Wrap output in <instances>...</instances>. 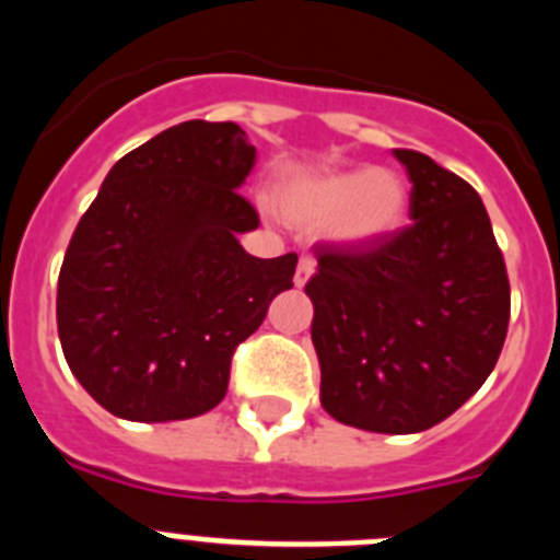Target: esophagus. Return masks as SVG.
Masks as SVG:
<instances>
[{
  "mask_svg": "<svg viewBox=\"0 0 560 560\" xmlns=\"http://www.w3.org/2000/svg\"><path fill=\"white\" fill-rule=\"evenodd\" d=\"M316 264L314 257H300V264H296V271H294V285L296 289H303L305 283L311 280V275H314Z\"/></svg>",
  "mask_w": 560,
  "mask_h": 560,
  "instance_id": "1",
  "label": "esophagus"
}]
</instances>
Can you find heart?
<instances>
[{
  "label": "heart",
  "instance_id": "obj_1",
  "mask_svg": "<svg viewBox=\"0 0 560 560\" xmlns=\"http://www.w3.org/2000/svg\"><path fill=\"white\" fill-rule=\"evenodd\" d=\"M275 205L294 230H328L336 244L368 249L404 230L409 185L393 167L296 173L277 185Z\"/></svg>",
  "mask_w": 560,
  "mask_h": 560
}]
</instances>
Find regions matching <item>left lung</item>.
<instances>
[{"label": "left lung", "mask_w": 560, "mask_h": 560, "mask_svg": "<svg viewBox=\"0 0 560 560\" xmlns=\"http://www.w3.org/2000/svg\"><path fill=\"white\" fill-rule=\"evenodd\" d=\"M393 153L412 182V224L368 249L316 246L305 294L325 412L415 434L457 412L497 368L511 283L479 192L427 153Z\"/></svg>", "instance_id": "left-lung-1"}]
</instances>
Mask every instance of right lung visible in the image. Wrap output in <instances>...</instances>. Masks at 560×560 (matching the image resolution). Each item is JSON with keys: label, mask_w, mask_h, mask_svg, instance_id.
<instances>
[{"label": "right lung", "mask_w": 560, "mask_h": 560, "mask_svg": "<svg viewBox=\"0 0 560 560\" xmlns=\"http://www.w3.org/2000/svg\"><path fill=\"white\" fill-rule=\"evenodd\" d=\"M255 145L235 122L187 120L103 179L58 275V336L81 387L122 420L219 407L232 353L291 289L296 255L255 257L257 212L237 192Z\"/></svg>", "instance_id": "right-lung-1"}]
</instances>
